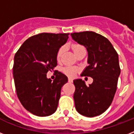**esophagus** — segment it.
<instances>
[{"label": "esophagus", "instance_id": "esophagus-1", "mask_svg": "<svg viewBox=\"0 0 134 134\" xmlns=\"http://www.w3.org/2000/svg\"><path fill=\"white\" fill-rule=\"evenodd\" d=\"M68 81L69 82V83H71V82L73 81V80L71 79H70V78H69V79H68Z\"/></svg>", "mask_w": 134, "mask_h": 134}]
</instances>
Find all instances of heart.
Masks as SVG:
<instances>
[{
  "label": "heart",
  "instance_id": "b5f03b06",
  "mask_svg": "<svg viewBox=\"0 0 134 134\" xmlns=\"http://www.w3.org/2000/svg\"><path fill=\"white\" fill-rule=\"evenodd\" d=\"M83 47L81 46V45H78V44H74L72 46V49H73L74 52L75 53L76 51H78L79 50H80L81 48H83ZM63 48H60L59 49L58 52V54H57V58L58 60L60 58L61 55L63 54ZM78 69L74 68V67H65L64 69H63V72L66 74L67 76H69V77H74V76L76 75V74L77 72Z\"/></svg>",
  "mask_w": 134,
  "mask_h": 134
}]
</instances>
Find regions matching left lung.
Listing matches in <instances>:
<instances>
[{
  "label": "left lung",
  "mask_w": 134,
  "mask_h": 134,
  "mask_svg": "<svg viewBox=\"0 0 134 134\" xmlns=\"http://www.w3.org/2000/svg\"><path fill=\"white\" fill-rule=\"evenodd\" d=\"M71 36L88 51V66L81 76L93 79L88 86L81 79L74 80L76 109L86 117L97 116L108 109L114 98L120 74L118 54L108 39L94 32H74Z\"/></svg>",
  "instance_id": "obj_1"
}]
</instances>
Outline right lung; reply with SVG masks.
<instances>
[{"instance_id": "add662e5", "label": "right lung", "mask_w": 134, "mask_h": 134, "mask_svg": "<svg viewBox=\"0 0 134 134\" xmlns=\"http://www.w3.org/2000/svg\"><path fill=\"white\" fill-rule=\"evenodd\" d=\"M67 33H40L30 37L14 55L13 77L16 94L24 108L35 115L46 117L57 110L61 88L68 81L57 71L52 81L46 77L57 65V54L68 40Z\"/></svg>"}]
</instances>
